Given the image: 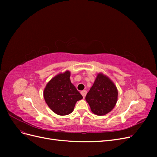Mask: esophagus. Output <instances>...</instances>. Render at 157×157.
I'll list each match as a JSON object with an SVG mask.
<instances>
[{"instance_id":"esophagus-1","label":"esophagus","mask_w":157,"mask_h":157,"mask_svg":"<svg viewBox=\"0 0 157 157\" xmlns=\"http://www.w3.org/2000/svg\"><path fill=\"white\" fill-rule=\"evenodd\" d=\"M81 93V94H82V96H83V98H85V96H86V93H87V92L86 91V90H82V91L80 92Z\"/></svg>"}]
</instances>
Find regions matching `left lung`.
<instances>
[{
	"mask_svg": "<svg viewBox=\"0 0 157 157\" xmlns=\"http://www.w3.org/2000/svg\"><path fill=\"white\" fill-rule=\"evenodd\" d=\"M117 99L115 84L106 75L99 73L86 96L92 112L99 116L106 115L115 107Z\"/></svg>",
	"mask_w": 157,
	"mask_h": 157,
	"instance_id": "8db88e82",
	"label": "left lung"
}]
</instances>
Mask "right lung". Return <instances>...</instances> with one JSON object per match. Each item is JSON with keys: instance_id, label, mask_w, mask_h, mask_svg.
Returning <instances> with one entry per match:
<instances>
[{"instance_id": "right-lung-1", "label": "right lung", "mask_w": 157, "mask_h": 157, "mask_svg": "<svg viewBox=\"0 0 157 157\" xmlns=\"http://www.w3.org/2000/svg\"><path fill=\"white\" fill-rule=\"evenodd\" d=\"M71 73L66 71L52 78L44 90V98L51 110L59 115L73 112L77 101L83 98L70 80Z\"/></svg>"}]
</instances>
